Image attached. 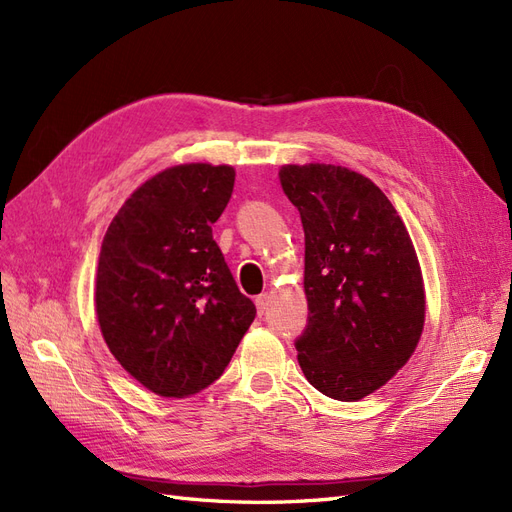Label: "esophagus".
<instances>
[{
  "label": "esophagus",
  "instance_id": "1",
  "mask_svg": "<svg viewBox=\"0 0 512 512\" xmlns=\"http://www.w3.org/2000/svg\"><path fill=\"white\" fill-rule=\"evenodd\" d=\"M267 307H269V294L265 292V294H258L256 297V309H258V316H262L267 312Z\"/></svg>",
  "mask_w": 512,
  "mask_h": 512
}]
</instances>
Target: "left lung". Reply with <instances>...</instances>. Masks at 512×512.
I'll return each instance as SVG.
<instances>
[{
	"label": "left lung",
	"mask_w": 512,
	"mask_h": 512,
	"mask_svg": "<svg viewBox=\"0 0 512 512\" xmlns=\"http://www.w3.org/2000/svg\"><path fill=\"white\" fill-rule=\"evenodd\" d=\"M305 232L307 324L294 342L309 384L356 401L408 363L425 322L408 230L374 181L344 166H284Z\"/></svg>",
	"instance_id": "left-lung-1"
}]
</instances>
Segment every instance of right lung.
<instances>
[{
	"mask_svg": "<svg viewBox=\"0 0 512 512\" xmlns=\"http://www.w3.org/2000/svg\"><path fill=\"white\" fill-rule=\"evenodd\" d=\"M235 170H162L119 209L102 243L96 312L121 367L162 397H188L222 376L256 307L213 241Z\"/></svg>",
	"mask_w": 512,
	"mask_h": 512,
	"instance_id": "right-lung-1",
	"label": "right lung"
}]
</instances>
